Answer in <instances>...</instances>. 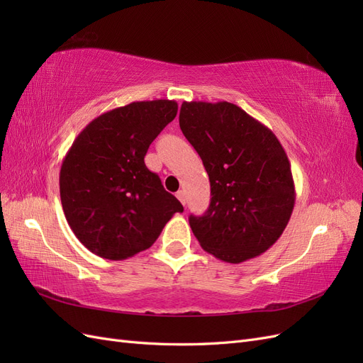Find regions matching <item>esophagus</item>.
<instances>
[{
  "label": "esophagus",
  "instance_id": "esophagus-1",
  "mask_svg": "<svg viewBox=\"0 0 363 363\" xmlns=\"http://www.w3.org/2000/svg\"><path fill=\"white\" fill-rule=\"evenodd\" d=\"M175 195H177V199L180 200L182 204H186V196H184V192H183V191H179Z\"/></svg>",
  "mask_w": 363,
  "mask_h": 363
}]
</instances>
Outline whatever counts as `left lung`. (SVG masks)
<instances>
[{
  "instance_id": "obj_1",
  "label": "left lung",
  "mask_w": 363,
  "mask_h": 363,
  "mask_svg": "<svg viewBox=\"0 0 363 363\" xmlns=\"http://www.w3.org/2000/svg\"><path fill=\"white\" fill-rule=\"evenodd\" d=\"M179 123L211 182L207 212L189 216L201 248L227 263L260 256L277 242L295 204L291 163L280 140L227 101H184Z\"/></svg>"
}]
</instances>
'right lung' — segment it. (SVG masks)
Wrapping results in <instances>:
<instances>
[{
  "label": "right lung",
  "instance_id": "add662e5",
  "mask_svg": "<svg viewBox=\"0 0 363 363\" xmlns=\"http://www.w3.org/2000/svg\"><path fill=\"white\" fill-rule=\"evenodd\" d=\"M177 111L174 100L130 103L92 119L72 142L60 168V200L74 235L94 255L133 257L183 212L144 162Z\"/></svg>",
  "mask_w": 363,
  "mask_h": 363
}]
</instances>
